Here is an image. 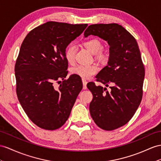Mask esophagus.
Segmentation results:
<instances>
[{"label":"esophagus","instance_id":"esophagus-1","mask_svg":"<svg viewBox=\"0 0 161 161\" xmlns=\"http://www.w3.org/2000/svg\"><path fill=\"white\" fill-rule=\"evenodd\" d=\"M82 83H83V88L84 90L87 89V86H86V85H87L88 81H86L85 79H82Z\"/></svg>","mask_w":161,"mask_h":161}]
</instances>
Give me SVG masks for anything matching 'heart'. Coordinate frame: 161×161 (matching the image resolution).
<instances>
[{"label": "heart", "instance_id": "heart-1", "mask_svg": "<svg viewBox=\"0 0 161 161\" xmlns=\"http://www.w3.org/2000/svg\"><path fill=\"white\" fill-rule=\"evenodd\" d=\"M84 47L93 53H97L98 56L104 58L105 55L101 52L103 49L102 43L97 39L87 40L84 43ZM76 53V47L73 44H70L64 52L65 59L69 63H73ZM98 68L97 65H77L71 69L73 75L79 76L84 79L90 78L97 73Z\"/></svg>", "mask_w": 161, "mask_h": 161}]
</instances>
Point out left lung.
<instances>
[{
    "mask_svg": "<svg viewBox=\"0 0 161 161\" xmlns=\"http://www.w3.org/2000/svg\"><path fill=\"white\" fill-rule=\"evenodd\" d=\"M92 35L106 41L109 45L108 65L96 76L110 91L94 82L88 88L93 98L90 113L96 125L105 130H112L129 122L139 108L143 96L145 69L138 44L134 36L118 24L89 26L84 36Z\"/></svg>",
    "mask_w": 161,
    "mask_h": 161,
    "instance_id": "8db88e82",
    "label": "left lung"
}]
</instances>
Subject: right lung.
Returning <instances> with one entry per match:
<instances>
[{
    "label": "right lung",
    "mask_w": 161,
    "mask_h": 161,
    "mask_svg": "<svg viewBox=\"0 0 161 161\" xmlns=\"http://www.w3.org/2000/svg\"><path fill=\"white\" fill-rule=\"evenodd\" d=\"M87 26L47 22L30 31L21 45L15 65L16 93L28 117L41 129L63 126L82 89L77 75L65 80L64 52ZM59 79L63 82L54 89L53 83Z\"/></svg>",
    "instance_id": "1"
}]
</instances>
